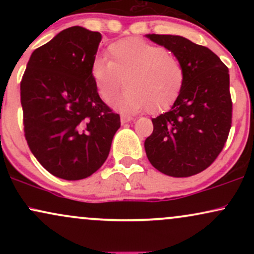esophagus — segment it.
Returning a JSON list of instances; mask_svg holds the SVG:
<instances>
[{
  "mask_svg": "<svg viewBox=\"0 0 254 254\" xmlns=\"http://www.w3.org/2000/svg\"><path fill=\"white\" fill-rule=\"evenodd\" d=\"M133 118L132 117H129V116H122L121 117V122L122 124H125V123H129V122H132Z\"/></svg>",
  "mask_w": 254,
  "mask_h": 254,
  "instance_id": "1",
  "label": "esophagus"
}]
</instances>
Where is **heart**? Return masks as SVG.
Masks as SVG:
<instances>
[{
	"label": "heart",
	"mask_w": 254,
	"mask_h": 254,
	"mask_svg": "<svg viewBox=\"0 0 254 254\" xmlns=\"http://www.w3.org/2000/svg\"><path fill=\"white\" fill-rule=\"evenodd\" d=\"M106 54L109 60L95 57L90 64V77L106 103L116 98L124 82L127 88L116 101L123 112H161L179 97L185 70L164 46L130 37L111 43Z\"/></svg>",
	"instance_id": "obj_1"
}]
</instances>
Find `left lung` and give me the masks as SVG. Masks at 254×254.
<instances>
[{
	"mask_svg": "<svg viewBox=\"0 0 254 254\" xmlns=\"http://www.w3.org/2000/svg\"><path fill=\"white\" fill-rule=\"evenodd\" d=\"M180 61L185 83L168 112L151 119L144 149L167 176L191 177L208 168L224 147L232 127L228 68L208 48L180 36L147 34Z\"/></svg>",
	"mask_w": 254,
	"mask_h": 254,
	"instance_id": "1",
	"label": "left lung"
}]
</instances>
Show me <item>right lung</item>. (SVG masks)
Instances as JSON below:
<instances>
[{"instance_id":"add662e5","label":"right lung","mask_w":254,"mask_h":254,"mask_svg":"<svg viewBox=\"0 0 254 254\" xmlns=\"http://www.w3.org/2000/svg\"><path fill=\"white\" fill-rule=\"evenodd\" d=\"M101 34L74 26L31 55L20 83L28 147L52 176L80 180L109 156L121 117L90 77Z\"/></svg>"}]
</instances>
